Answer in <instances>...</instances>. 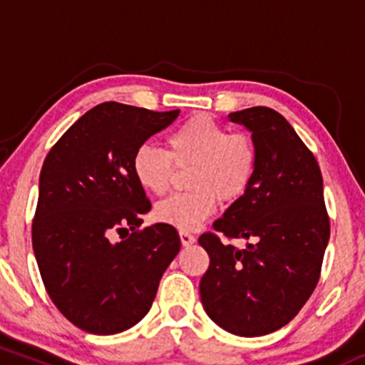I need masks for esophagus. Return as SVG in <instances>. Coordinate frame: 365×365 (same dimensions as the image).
<instances>
[{
    "mask_svg": "<svg viewBox=\"0 0 365 365\" xmlns=\"http://www.w3.org/2000/svg\"><path fill=\"white\" fill-rule=\"evenodd\" d=\"M180 240H182V245H192L195 242V237L188 232H180Z\"/></svg>",
    "mask_w": 365,
    "mask_h": 365,
    "instance_id": "obj_1",
    "label": "esophagus"
}]
</instances>
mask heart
<instances>
[{
    "label": "heart",
    "mask_w": 365,
    "mask_h": 365,
    "mask_svg": "<svg viewBox=\"0 0 365 365\" xmlns=\"http://www.w3.org/2000/svg\"><path fill=\"white\" fill-rule=\"evenodd\" d=\"M163 150L144 144L133 156L137 182L153 194H165L171 185L173 170L192 166L190 192L171 195L156 206L161 223L188 232L199 228L221 200L240 199L257 173L259 153L252 137L230 133L228 128L207 115H195L178 125L166 139Z\"/></svg>",
    "instance_id": "obj_1"
}]
</instances>
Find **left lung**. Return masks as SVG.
I'll return each instance as SVG.
<instances>
[{"instance_id": "1", "label": "left lung", "mask_w": 365, "mask_h": 365, "mask_svg": "<svg viewBox=\"0 0 365 365\" xmlns=\"http://www.w3.org/2000/svg\"><path fill=\"white\" fill-rule=\"evenodd\" d=\"M252 133L257 173L240 199L212 223L228 238L250 240L245 249L202 233L209 254L200 278L204 311L237 336H262L299 314L319 282L329 240V217L319 165L292 125L266 106L230 113Z\"/></svg>"}]
</instances>
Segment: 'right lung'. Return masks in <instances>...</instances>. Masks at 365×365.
<instances>
[{
    "instance_id": "right-lung-1",
    "label": "right lung",
    "mask_w": 365,
    "mask_h": 365,
    "mask_svg": "<svg viewBox=\"0 0 365 365\" xmlns=\"http://www.w3.org/2000/svg\"><path fill=\"white\" fill-rule=\"evenodd\" d=\"M178 115L180 110L98 104L44 159L32 247L53 304L87 333L116 334L135 326L177 257L180 237L173 226L139 230L150 202L132 161Z\"/></svg>"
}]
</instances>
